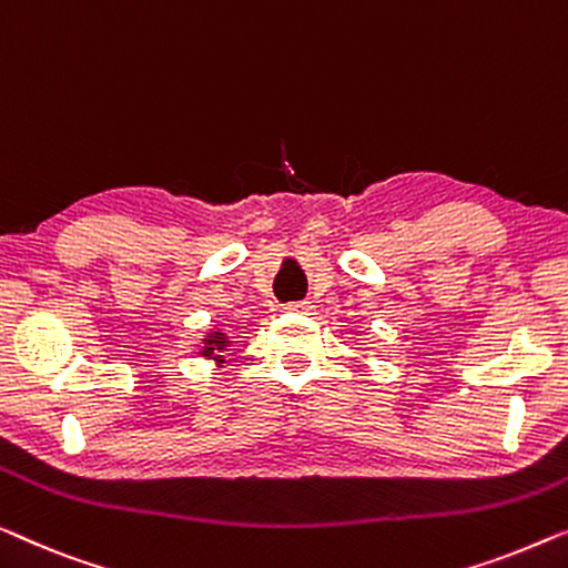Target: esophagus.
<instances>
[{
  "mask_svg": "<svg viewBox=\"0 0 568 568\" xmlns=\"http://www.w3.org/2000/svg\"><path fill=\"white\" fill-rule=\"evenodd\" d=\"M287 308H291V311H301V314H308L311 303H308V301H295V303H287Z\"/></svg>",
  "mask_w": 568,
  "mask_h": 568,
  "instance_id": "1",
  "label": "esophagus"
}]
</instances>
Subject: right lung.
Masks as SVG:
<instances>
[{
	"instance_id": "obj_1",
	"label": "right lung",
	"mask_w": 568,
	"mask_h": 568,
	"mask_svg": "<svg viewBox=\"0 0 568 568\" xmlns=\"http://www.w3.org/2000/svg\"><path fill=\"white\" fill-rule=\"evenodd\" d=\"M223 347H226V339H223V334H221V332H215L211 339H205V349H203V355L211 357V355L215 353V349H223ZM219 357H221V355H219Z\"/></svg>"
}]
</instances>
